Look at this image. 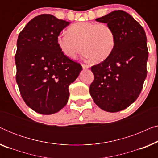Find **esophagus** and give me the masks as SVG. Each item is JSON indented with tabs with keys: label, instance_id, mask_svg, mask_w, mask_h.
<instances>
[{
	"label": "esophagus",
	"instance_id": "1",
	"mask_svg": "<svg viewBox=\"0 0 158 158\" xmlns=\"http://www.w3.org/2000/svg\"><path fill=\"white\" fill-rule=\"evenodd\" d=\"M81 65H82V67H83V69H87V68H89V65H88V64H83V63H82L81 64Z\"/></svg>",
	"mask_w": 158,
	"mask_h": 158
}]
</instances>
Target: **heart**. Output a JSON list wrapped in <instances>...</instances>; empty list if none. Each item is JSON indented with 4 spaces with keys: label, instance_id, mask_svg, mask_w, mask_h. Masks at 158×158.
<instances>
[{
    "label": "heart",
    "instance_id": "1",
    "mask_svg": "<svg viewBox=\"0 0 158 158\" xmlns=\"http://www.w3.org/2000/svg\"><path fill=\"white\" fill-rule=\"evenodd\" d=\"M67 31L58 34L57 44L70 59H75L83 48L84 57L101 62L111 55L115 47V32L107 23L81 21L70 25Z\"/></svg>",
    "mask_w": 158,
    "mask_h": 158
}]
</instances>
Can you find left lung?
I'll list each match as a JSON object with an SVG mask.
<instances>
[{
  "mask_svg": "<svg viewBox=\"0 0 158 158\" xmlns=\"http://www.w3.org/2000/svg\"><path fill=\"white\" fill-rule=\"evenodd\" d=\"M96 21L113 28L116 44L106 59L91 67L94 79L90 94L101 109L117 112L135 102L143 87L148 73L146 34L143 27L123 10H115Z\"/></svg>",
  "mask_w": 158,
  "mask_h": 158,
  "instance_id": "obj_1",
  "label": "left lung"
}]
</instances>
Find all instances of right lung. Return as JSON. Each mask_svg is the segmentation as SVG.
Listing matches in <instances>:
<instances>
[{"mask_svg":"<svg viewBox=\"0 0 158 158\" xmlns=\"http://www.w3.org/2000/svg\"><path fill=\"white\" fill-rule=\"evenodd\" d=\"M69 24L51 14H42L19 33L16 83L26 104L39 114L49 115L62 109L68 101L69 85L82 70L57 44L58 34Z\"/></svg>","mask_w":158,"mask_h":158,"instance_id":"1","label":"right lung"}]
</instances>
